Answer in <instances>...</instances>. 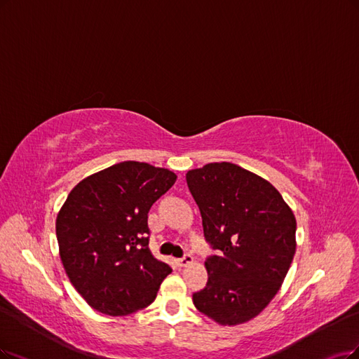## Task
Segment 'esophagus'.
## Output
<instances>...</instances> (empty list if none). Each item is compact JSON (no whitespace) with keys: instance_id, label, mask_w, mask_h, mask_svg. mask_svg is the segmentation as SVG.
<instances>
[{"instance_id":"esophagus-1","label":"esophagus","mask_w":359,"mask_h":359,"mask_svg":"<svg viewBox=\"0 0 359 359\" xmlns=\"http://www.w3.org/2000/svg\"><path fill=\"white\" fill-rule=\"evenodd\" d=\"M194 262V257L191 256V255H187L184 257H182V259H177V264L180 268H184V266H188V264H191Z\"/></svg>"}]
</instances>
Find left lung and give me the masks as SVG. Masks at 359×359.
<instances>
[{"mask_svg": "<svg viewBox=\"0 0 359 359\" xmlns=\"http://www.w3.org/2000/svg\"><path fill=\"white\" fill-rule=\"evenodd\" d=\"M200 207L205 240L220 250L208 257L207 287L195 308L220 325L256 318L280 291L296 253V217L273 184L232 163L187 172Z\"/></svg>", "mask_w": 359, "mask_h": 359, "instance_id": "8db88e82", "label": "left lung"}]
</instances>
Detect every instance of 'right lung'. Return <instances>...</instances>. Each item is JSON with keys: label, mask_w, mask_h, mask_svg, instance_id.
Listing matches in <instances>:
<instances>
[{"label": "right lung", "mask_w": 359, "mask_h": 359, "mask_svg": "<svg viewBox=\"0 0 359 359\" xmlns=\"http://www.w3.org/2000/svg\"><path fill=\"white\" fill-rule=\"evenodd\" d=\"M176 179L167 168L124 161L69 192L56 219L59 255L93 309L124 316L155 300L171 268L148 248V211Z\"/></svg>", "instance_id": "add662e5"}]
</instances>
